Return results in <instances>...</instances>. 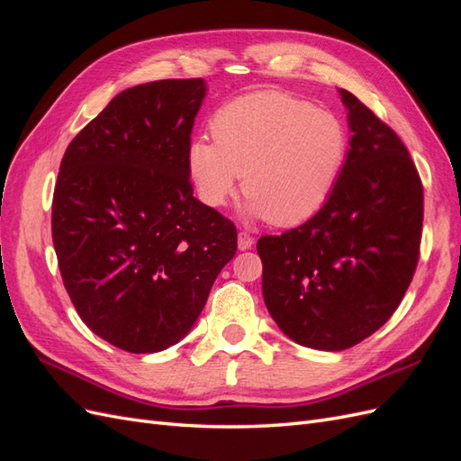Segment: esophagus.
Returning <instances> with one entry per match:
<instances>
[{"label":"esophagus","instance_id":"esophagus-1","mask_svg":"<svg viewBox=\"0 0 461 461\" xmlns=\"http://www.w3.org/2000/svg\"><path fill=\"white\" fill-rule=\"evenodd\" d=\"M252 246H254L252 236H249L246 230H240L239 232V249H242L244 252V249H249Z\"/></svg>","mask_w":461,"mask_h":461}]
</instances>
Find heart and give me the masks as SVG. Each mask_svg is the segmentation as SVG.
Masks as SVG:
<instances>
[{
    "label": "heart",
    "instance_id": "1",
    "mask_svg": "<svg viewBox=\"0 0 461 461\" xmlns=\"http://www.w3.org/2000/svg\"><path fill=\"white\" fill-rule=\"evenodd\" d=\"M215 140L194 136L188 175L198 198L222 207L239 188L246 213L290 227L327 203L348 158L344 122L302 97L276 90L244 94L215 111Z\"/></svg>",
    "mask_w": 461,
    "mask_h": 461
}]
</instances>
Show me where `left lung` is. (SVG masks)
Masks as SVG:
<instances>
[{"label":"left lung","mask_w":461,"mask_h":461,"mask_svg":"<svg viewBox=\"0 0 461 461\" xmlns=\"http://www.w3.org/2000/svg\"><path fill=\"white\" fill-rule=\"evenodd\" d=\"M352 131L330 198L303 225L261 236L263 300L288 339L339 352L400 305L420 259L423 186L398 134L339 90Z\"/></svg>","instance_id":"left-lung-1"}]
</instances>
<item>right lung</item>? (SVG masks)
Returning <instances> with one entry per match:
<instances>
[{"label":"right lung","instance_id":"right-lung-1","mask_svg":"<svg viewBox=\"0 0 461 461\" xmlns=\"http://www.w3.org/2000/svg\"><path fill=\"white\" fill-rule=\"evenodd\" d=\"M203 78L121 92L68 144L51 205L63 285L97 337L131 354L185 339L236 254L232 221L194 198L186 148Z\"/></svg>","mask_w":461,"mask_h":461}]
</instances>
